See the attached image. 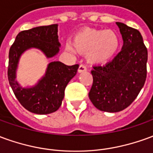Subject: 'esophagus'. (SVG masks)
<instances>
[{"instance_id": "34e87169", "label": "esophagus", "mask_w": 153, "mask_h": 153, "mask_svg": "<svg viewBox=\"0 0 153 153\" xmlns=\"http://www.w3.org/2000/svg\"><path fill=\"white\" fill-rule=\"evenodd\" d=\"M87 68L85 65H80L79 67V69H78V72L79 73H82V72H84V71H86Z\"/></svg>"}]
</instances>
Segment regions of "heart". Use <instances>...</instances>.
I'll list each match as a JSON object with an SVG mask.
<instances>
[{"mask_svg":"<svg viewBox=\"0 0 153 153\" xmlns=\"http://www.w3.org/2000/svg\"><path fill=\"white\" fill-rule=\"evenodd\" d=\"M120 48V38L111 29L83 28L73 38V44L67 42L66 49L86 53L87 60L91 64L101 65L115 56Z\"/></svg>","mask_w":153,"mask_h":153,"instance_id":"1","label":"heart"}]
</instances>
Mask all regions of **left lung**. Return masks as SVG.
<instances>
[{"label":"left lung","instance_id":"obj_1","mask_svg":"<svg viewBox=\"0 0 153 153\" xmlns=\"http://www.w3.org/2000/svg\"><path fill=\"white\" fill-rule=\"evenodd\" d=\"M123 38L117 56L105 65L93 66L88 97L102 111L118 112L137 97L147 78L148 50L138 30L116 22Z\"/></svg>","mask_w":153,"mask_h":153}]
</instances>
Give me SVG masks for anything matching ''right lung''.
I'll list each match as a JSON object with an SVG mask.
<instances>
[{
  "label": "right lung",
  "instance_id": "add662e5",
  "mask_svg": "<svg viewBox=\"0 0 153 153\" xmlns=\"http://www.w3.org/2000/svg\"><path fill=\"white\" fill-rule=\"evenodd\" d=\"M57 25L40 26L25 30L16 36L9 51L8 79L16 98L25 109L38 115L55 112L60 108L68 83L75 76L79 65H66L60 61L48 64L46 74L33 87L20 86L16 70L21 55L30 48L42 51L47 58L55 56L60 51Z\"/></svg>",
  "mask_w": 153,
  "mask_h": 153
}]
</instances>
